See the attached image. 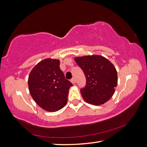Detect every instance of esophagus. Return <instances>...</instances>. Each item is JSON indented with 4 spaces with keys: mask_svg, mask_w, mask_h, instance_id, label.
I'll return each instance as SVG.
<instances>
[{
    "mask_svg": "<svg viewBox=\"0 0 147 147\" xmlns=\"http://www.w3.org/2000/svg\"><path fill=\"white\" fill-rule=\"evenodd\" d=\"M70 81L71 82L72 84H75L76 83V81L75 78H72V79H71V80H70Z\"/></svg>",
    "mask_w": 147,
    "mask_h": 147,
    "instance_id": "1",
    "label": "esophagus"
}]
</instances>
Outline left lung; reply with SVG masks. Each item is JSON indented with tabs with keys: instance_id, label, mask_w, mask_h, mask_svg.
Returning a JSON list of instances; mask_svg holds the SVG:
<instances>
[{
	"instance_id": "obj_1",
	"label": "left lung",
	"mask_w": 147,
	"mask_h": 147,
	"mask_svg": "<svg viewBox=\"0 0 147 147\" xmlns=\"http://www.w3.org/2000/svg\"><path fill=\"white\" fill-rule=\"evenodd\" d=\"M75 61L86 79V86L81 89L84 101L94 105H101L109 101L117 84V71L113 64L97 55L78 57Z\"/></svg>"
}]
</instances>
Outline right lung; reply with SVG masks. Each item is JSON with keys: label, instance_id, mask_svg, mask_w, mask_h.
Here are the masks:
<instances>
[{"label": "right lung", "instance_id": "obj_1", "mask_svg": "<svg viewBox=\"0 0 147 147\" xmlns=\"http://www.w3.org/2000/svg\"><path fill=\"white\" fill-rule=\"evenodd\" d=\"M60 61L46 59L37 63L28 77L32 98L48 112H56L65 106L68 90L72 86L60 69Z\"/></svg>", "mask_w": 147, "mask_h": 147}]
</instances>
